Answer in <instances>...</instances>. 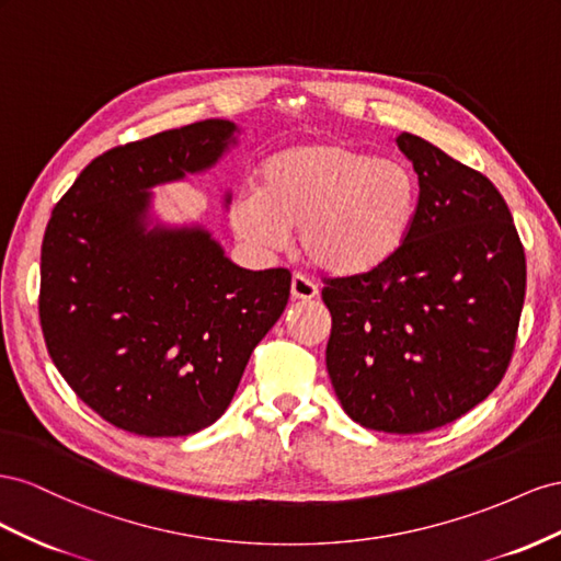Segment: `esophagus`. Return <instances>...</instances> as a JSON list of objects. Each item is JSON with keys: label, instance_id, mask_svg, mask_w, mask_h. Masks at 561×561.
I'll list each match as a JSON object with an SVG mask.
<instances>
[{"label": "esophagus", "instance_id": "34e87169", "mask_svg": "<svg viewBox=\"0 0 561 561\" xmlns=\"http://www.w3.org/2000/svg\"><path fill=\"white\" fill-rule=\"evenodd\" d=\"M317 294H319L317 286L310 279H306L302 275L291 277V296L296 300H312V298H317Z\"/></svg>", "mask_w": 561, "mask_h": 561}]
</instances>
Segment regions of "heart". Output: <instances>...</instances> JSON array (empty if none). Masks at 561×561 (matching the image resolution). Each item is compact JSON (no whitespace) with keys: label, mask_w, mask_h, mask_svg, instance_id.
Listing matches in <instances>:
<instances>
[{"label":"heart","mask_w":561,"mask_h":561,"mask_svg":"<svg viewBox=\"0 0 561 561\" xmlns=\"http://www.w3.org/2000/svg\"><path fill=\"white\" fill-rule=\"evenodd\" d=\"M419 202V179L399 159L312 140L267 159L259 190L230 202V226L261 251L284 249L298 230L300 251L317 270L357 277L404 247Z\"/></svg>","instance_id":"obj_1"}]
</instances>
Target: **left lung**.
I'll use <instances>...</instances> for the list:
<instances>
[{
	"instance_id": "1",
	"label": "left lung",
	"mask_w": 561,
	"mask_h": 561,
	"mask_svg": "<svg viewBox=\"0 0 561 561\" xmlns=\"http://www.w3.org/2000/svg\"><path fill=\"white\" fill-rule=\"evenodd\" d=\"M394 142L419 175V214L386 265L327 282V369L352 421L415 435L460 419L503 380L526 261L486 175L421 136Z\"/></svg>"
}]
</instances>
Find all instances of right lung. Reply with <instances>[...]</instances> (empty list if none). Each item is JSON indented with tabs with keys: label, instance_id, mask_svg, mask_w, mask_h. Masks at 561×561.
Returning a JSON list of instances; mask_svg holds the SVG:
<instances>
[{
	"label": "right lung",
	"instance_id": "obj_1",
	"mask_svg": "<svg viewBox=\"0 0 561 561\" xmlns=\"http://www.w3.org/2000/svg\"><path fill=\"white\" fill-rule=\"evenodd\" d=\"M242 134L204 119L112 148L46 226V347L77 397L134 435L185 437L216 423L289 302V270L239 267L202 222L154 211V187L211 171Z\"/></svg>",
	"mask_w": 561,
	"mask_h": 561
}]
</instances>
